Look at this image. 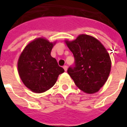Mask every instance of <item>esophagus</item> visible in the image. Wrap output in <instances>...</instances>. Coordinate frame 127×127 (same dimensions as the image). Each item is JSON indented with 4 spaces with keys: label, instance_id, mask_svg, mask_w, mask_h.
I'll return each mask as SVG.
<instances>
[{
    "label": "esophagus",
    "instance_id": "esophagus-1",
    "mask_svg": "<svg viewBox=\"0 0 127 127\" xmlns=\"http://www.w3.org/2000/svg\"><path fill=\"white\" fill-rule=\"evenodd\" d=\"M63 68H64V71H66V70H67V66H66V65H64Z\"/></svg>",
    "mask_w": 127,
    "mask_h": 127
}]
</instances>
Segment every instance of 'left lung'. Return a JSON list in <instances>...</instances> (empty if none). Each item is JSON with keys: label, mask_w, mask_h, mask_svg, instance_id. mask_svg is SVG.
I'll list each match as a JSON object with an SVG mask.
<instances>
[{"label": "left lung", "mask_w": 127, "mask_h": 127, "mask_svg": "<svg viewBox=\"0 0 127 127\" xmlns=\"http://www.w3.org/2000/svg\"><path fill=\"white\" fill-rule=\"evenodd\" d=\"M66 43L75 58L67 73L80 90L88 94L97 92L106 82L111 70L106 49L97 39L86 34Z\"/></svg>", "instance_id": "8db88e82"}]
</instances>
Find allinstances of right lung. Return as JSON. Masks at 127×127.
Masks as SVG:
<instances>
[{
  "mask_svg": "<svg viewBox=\"0 0 127 127\" xmlns=\"http://www.w3.org/2000/svg\"><path fill=\"white\" fill-rule=\"evenodd\" d=\"M53 43L39 38L27 45L18 63V73L24 85L34 93H41L56 82L58 75L64 71L51 56Z\"/></svg>",
  "mask_w": 127,
  "mask_h": 127,
  "instance_id": "right-lung-1",
  "label": "right lung"
}]
</instances>
